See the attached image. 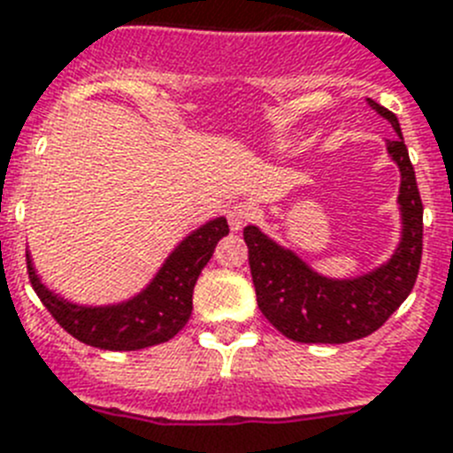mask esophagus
I'll use <instances>...</instances> for the list:
<instances>
[{
    "instance_id": "obj_1",
    "label": "esophagus",
    "mask_w": 453,
    "mask_h": 453,
    "mask_svg": "<svg viewBox=\"0 0 453 453\" xmlns=\"http://www.w3.org/2000/svg\"><path fill=\"white\" fill-rule=\"evenodd\" d=\"M253 219V209L249 204H233V207L227 209V223L233 227L234 233L242 230V227Z\"/></svg>"
}]
</instances>
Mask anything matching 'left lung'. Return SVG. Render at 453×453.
<instances>
[{
	"label": "left lung",
	"instance_id": "8db88e82",
	"mask_svg": "<svg viewBox=\"0 0 453 453\" xmlns=\"http://www.w3.org/2000/svg\"><path fill=\"white\" fill-rule=\"evenodd\" d=\"M398 139H388V156L400 167L403 242L380 270L358 279H326L296 253L281 249L258 227H244L256 297L263 316L288 340L303 344H344L380 330L405 303L417 281L424 251V204L395 113L367 99Z\"/></svg>",
	"mask_w": 453,
	"mask_h": 453
}]
</instances>
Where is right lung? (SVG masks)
Returning a JSON list of instances; mask_svg holds the SVG:
<instances>
[{
  "mask_svg": "<svg viewBox=\"0 0 453 453\" xmlns=\"http://www.w3.org/2000/svg\"><path fill=\"white\" fill-rule=\"evenodd\" d=\"M230 233L226 219L209 220L183 239L150 281L130 303L113 307H79L53 296L39 281L27 256L29 284L50 316L72 337L88 347L109 351H134L172 340L186 326L193 311L195 281L214 256L220 237Z\"/></svg>",
  "mask_w": 453,
  "mask_h": 453,
  "instance_id": "add662e5",
  "label": "right lung"
}]
</instances>
